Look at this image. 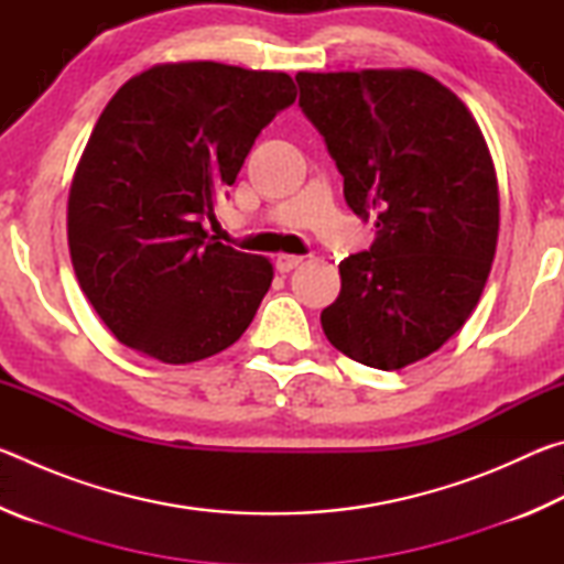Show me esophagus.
<instances>
[{"instance_id":"esophagus-1","label":"esophagus","mask_w":564,"mask_h":564,"mask_svg":"<svg viewBox=\"0 0 564 564\" xmlns=\"http://www.w3.org/2000/svg\"><path fill=\"white\" fill-rule=\"evenodd\" d=\"M303 259L301 256H293V253H281V256H275V269H279L281 273H289V271H293L295 265H299Z\"/></svg>"}]
</instances>
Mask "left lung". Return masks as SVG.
I'll use <instances>...</instances> for the list:
<instances>
[{
  "mask_svg": "<svg viewBox=\"0 0 564 564\" xmlns=\"http://www.w3.org/2000/svg\"><path fill=\"white\" fill-rule=\"evenodd\" d=\"M295 82L346 204L376 226L370 251L338 265L323 333L362 366L405 368L465 326L490 275L500 228L490 149L465 104L417 69L299 72Z\"/></svg>",
  "mask_w": 564,
  "mask_h": 564,
  "instance_id": "obj_1",
  "label": "left lung"
}]
</instances>
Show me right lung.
Masks as SVG:
<instances>
[{"label":"right lung","instance_id":"1","mask_svg":"<svg viewBox=\"0 0 564 564\" xmlns=\"http://www.w3.org/2000/svg\"><path fill=\"white\" fill-rule=\"evenodd\" d=\"M293 101L289 74L218 62L156 64L113 94L74 171L66 236L84 295L123 346L181 366L251 326L273 265L204 221Z\"/></svg>","mask_w":564,"mask_h":564}]
</instances>
